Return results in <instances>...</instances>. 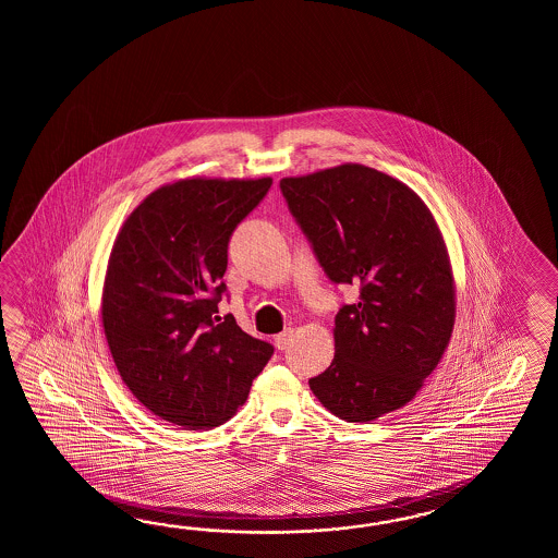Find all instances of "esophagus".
<instances>
[{"label": "esophagus", "mask_w": 558, "mask_h": 558, "mask_svg": "<svg viewBox=\"0 0 558 558\" xmlns=\"http://www.w3.org/2000/svg\"><path fill=\"white\" fill-rule=\"evenodd\" d=\"M293 341V329H284L283 332H279V335H275V347L279 349V351H284L287 349V344Z\"/></svg>", "instance_id": "esophagus-1"}]
</instances>
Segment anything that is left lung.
I'll return each mask as SVG.
<instances>
[{
  "label": "left lung",
  "mask_w": 558,
  "mask_h": 558,
  "mask_svg": "<svg viewBox=\"0 0 558 558\" xmlns=\"http://www.w3.org/2000/svg\"><path fill=\"white\" fill-rule=\"evenodd\" d=\"M281 191L335 283L359 301L335 317L332 363L308 387L347 423L411 403L451 341V257L427 203L403 181L361 163L281 179Z\"/></svg>",
  "instance_id": "1"
}]
</instances>
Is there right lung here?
I'll use <instances>...</instances> for the list:
<instances>
[{
  "label": "right lung",
  "instance_id": "1",
  "mask_svg": "<svg viewBox=\"0 0 558 558\" xmlns=\"http://www.w3.org/2000/svg\"><path fill=\"white\" fill-rule=\"evenodd\" d=\"M271 183L171 181L131 211L113 241L99 308L107 347L133 397L171 425H223L274 355L233 315L215 317L229 238Z\"/></svg>",
  "mask_w": 558,
  "mask_h": 558
}]
</instances>
